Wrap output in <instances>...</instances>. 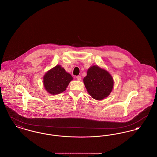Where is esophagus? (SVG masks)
Segmentation results:
<instances>
[{
	"label": "esophagus",
	"instance_id": "34e87169",
	"mask_svg": "<svg viewBox=\"0 0 157 157\" xmlns=\"http://www.w3.org/2000/svg\"><path fill=\"white\" fill-rule=\"evenodd\" d=\"M76 78L77 79V80L80 81V80L81 79V76H77L76 77Z\"/></svg>",
	"mask_w": 157,
	"mask_h": 157
}]
</instances>
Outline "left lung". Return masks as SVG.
<instances>
[{
	"label": "left lung",
	"instance_id": "obj_1",
	"mask_svg": "<svg viewBox=\"0 0 157 157\" xmlns=\"http://www.w3.org/2000/svg\"><path fill=\"white\" fill-rule=\"evenodd\" d=\"M83 83L90 95L97 100L109 96L114 84L110 74L97 66H93L88 70Z\"/></svg>",
	"mask_w": 157,
	"mask_h": 157
}]
</instances>
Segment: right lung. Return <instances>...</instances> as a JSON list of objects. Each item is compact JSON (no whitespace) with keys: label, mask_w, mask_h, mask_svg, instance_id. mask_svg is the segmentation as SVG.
<instances>
[{"label":"right lung","mask_w":157,"mask_h":157,"mask_svg":"<svg viewBox=\"0 0 157 157\" xmlns=\"http://www.w3.org/2000/svg\"><path fill=\"white\" fill-rule=\"evenodd\" d=\"M72 79V76L67 73L64 68L60 65H57L45 74L43 83L47 91L55 95L65 91Z\"/></svg>","instance_id":"obj_1"}]
</instances>
